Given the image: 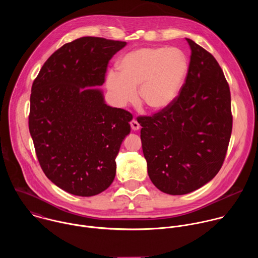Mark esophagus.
Masks as SVG:
<instances>
[{"label":"esophagus","instance_id":"esophagus-1","mask_svg":"<svg viewBox=\"0 0 258 258\" xmlns=\"http://www.w3.org/2000/svg\"><path fill=\"white\" fill-rule=\"evenodd\" d=\"M131 127H132L133 131H139L140 130V124L137 120L134 119V120L131 121Z\"/></svg>","mask_w":258,"mask_h":258}]
</instances>
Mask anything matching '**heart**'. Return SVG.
<instances>
[{"mask_svg":"<svg viewBox=\"0 0 258 258\" xmlns=\"http://www.w3.org/2000/svg\"><path fill=\"white\" fill-rule=\"evenodd\" d=\"M119 73L110 71L106 86L114 103L125 107L136 102L152 112L169 108L178 98L189 75V61L176 48L143 47L122 56Z\"/></svg>","mask_w":258,"mask_h":258,"instance_id":"1","label":"heart"}]
</instances>
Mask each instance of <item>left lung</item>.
I'll list each match as a JSON object with an SVG mask.
<instances>
[{
	"label": "left lung",
	"mask_w": 258,
	"mask_h": 258,
	"mask_svg": "<svg viewBox=\"0 0 258 258\" xmlns=\"http://www.w3.org/2000/svg\"><path fill=\"white\" fill-rule=\"evenodd\" d=\"M189 75L178 98L153 116H141L148 174L169 195L191 193L222 167L232 134L231 93L215 58L194 41Z\"/></svg>",
	"instance_id": "1"
}]
</instances>
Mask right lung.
Wrapping results in <instances>:
<instances>
[{"label": "right lung", "instance_id": "obj_1", "mask_svg": "<svg viewBox=\"0 0 258 258\" xmlns=\"http://www.w3.org/2000/svg\"><path fill=\"white\" fill-rule=\"evenodd\" d=\"M125 42L84 36L45 62L30 95L29 133L47 177L72 195L90 197L111 185L115 158L133 116L105 103L100 87L109 60Z\"/></svg>", "mask_w": 258, "mask_h": 258}]
</instances>
